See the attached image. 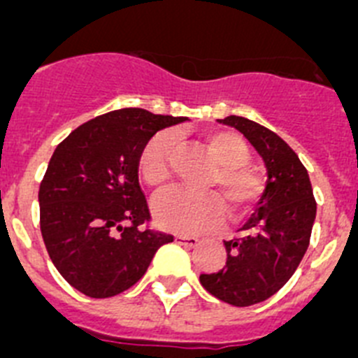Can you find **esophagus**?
Wrapping results in <instances>:
<instances>
[{
  "label": "esophagus",
  "mask_w": 358,
  "mask_h": 358,
  "mask_svg": "<svg viewBox=\"0 0 358 358\" xmlns=\"http://www.w3.org/2000/svg\"><path fill=\"white\" fill-rule=\"evenodd\" d=\"M175 241L180 244V246H185V248H194L198 246L199 243L196 237H191V235H176Z\"/></svg>",
  "instance_id": "34e87169"
}]
</instances>
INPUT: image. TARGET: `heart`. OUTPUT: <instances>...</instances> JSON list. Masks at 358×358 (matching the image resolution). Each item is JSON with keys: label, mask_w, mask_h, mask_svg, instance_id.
Masks as SVG:
<instances>
[{"label": "heart", "mask_w": 358, "mask_h": 358, "mask_svg": "<svg viewBox=\"0 0 358 358\" xmlns=\"http://www.w3.org/2000/svg\"><path fill=\"white\" fill-rule=\"evenodd\" d=\"M171 134H160L141 151L139 173L150 187H164L171 180ZM207 146L217 160V173L210 178L228 207L230 217L237 219L255 207L262 196V182L251 171V151L241 135L228 130L207 134ZM153 215L160 228L178 234H198L214 230L224 221V207L212 192H192L173 189L153 203Z\"/></svg>", "instance_id": "b5f03b06"}]
</instances>
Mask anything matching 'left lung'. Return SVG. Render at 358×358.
Instances as JSON below:
<instances>
[{"label":"left lung","instance_id":"8db88e82","mask_svg":"<svg viewBox=\"0 0 358 358\" xmlns=\"http://www.w3.org/2000/svg\"><path fill=\"white\" fill-rule=\"evenodd\" d=\"M219 123L239 130L259 151L267 182L259 208L241 228V237L224 241L227 266L201 275L199 282L224 303L250 307L271 298L298 269L310 243L315 199L307 169L275 131L239 115H228Z\"/></svg>","mask_w":358,"mask_h":358}]
</instances>
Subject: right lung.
<instances>
[{
  "label": "right lung",
  "instance_id": "obj_1",
  "mask_svg": "<svg viewBox=\"0 0 358 358\" xmlns=\"http://www.w3.org/2000/svg\"><path fill=\"white\" fill-rule=\"evenodd\" d=\"M185 117L121 108L98 115L57 146L38 189L41 231L51 262L76 291L110 298L139 282L173 235L151 219L139 157L159 130Z\"/></svg>",
  "mask_w": 358,
  "mask_h": 358
}]
</instances>
